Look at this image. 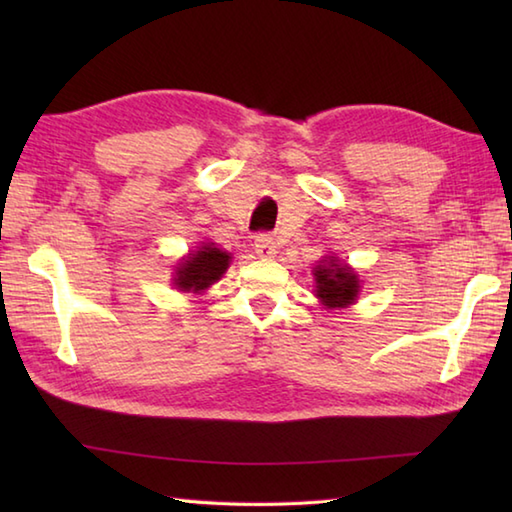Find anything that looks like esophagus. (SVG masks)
<instances>
[{
    "instance_id": "esophagus-1",
    "label": "esophagus",
    "mask_w": 512,
    "mask_h": 512,
    "mask_svg": "<svg viewBox=\"0 0 512 512\" xmlns=\"http://www.w3.org/2000/svg\"><path fill=\"white\" fill-rule=\"evenodd\" d=\"M255 253L259 257H275L277 253V246H275V239L270 237L268 233H259L255 237Z\"/></svg>"
}]
</instances>
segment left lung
Returning a JSON list of instances; mask_svg holds the SVG:
<instances>
[{"label":"left lung","instance_id":"obj_1","mask_svg":"<svg viewBox=\"0 0 512 512\" xmlns=\"http://www.w3.org/2000/svg\"><path fill=\"white\" fill-rule=\"evenodd\" d=\"M328 262V259H325ZM317 277V297L330 308H345L358 295V277L347 266H339L330 259L328 264H319L314 270Z\"/></svg>","mask_w":512,"mask_h":512}]
</instances>
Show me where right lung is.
Wrapping results in <instances>:
<instances>
[{"instance_id": "right-lung-1", "label": "right lung", "mask_w": 512, "mask_h": 512, "mask_svg": "<svg viewBox=\"0 0 512 512\" xmlns=\"http://www.w3.org/2000/svg\"><path fill=\"white\" fill-rule=\"evenodd\" d=\"M228 262H231V255H228L226 250L215 248L213 244H206L198 250V253H193L178 266L176 286L187 292L189 290L198 292V290L209 288L224 275Z\"/></svg>"}]
</instances>
